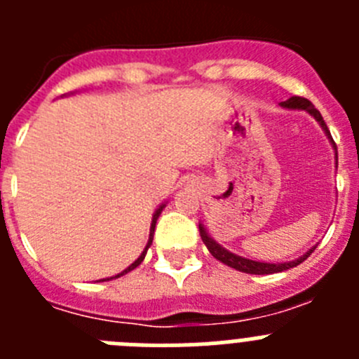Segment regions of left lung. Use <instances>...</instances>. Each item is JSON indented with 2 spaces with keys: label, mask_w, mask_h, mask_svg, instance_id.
<instances>
[{
  "label": "left lung",
  "mask_w": 359,
  "mask_h": 359,
  "mask_svg": "<svg viewBox=\"0 0 359 359\" xmlns=\"http://www.w3.org/2000/svg\"><path fill=\"white\" fill-rule=\"evenodd\" d=\"M280 107H284V109L306 111V113H309V115L320 123L322 131L325 133L327 140L331 142V147H332V151H334L336 167H338V151H336V144L332 142L331 133H329L327 126H325V122H323L322 115H320V111L316 109V107L313 106L309 100H307V98H302V97L287 98L286 102H280ZM199 233H201V239H203V243H205V246L208 248V252H210L212 255L217 259V261H221L223 264L230 266V268L237 269V271H243V273H252V275H269V273H280V271H286V269L294 268V266H298L300 262L306 261L307 257L313 253V250L316 248V246H313V248L307 250L304 255H300L298 259H293V261H286V262L253 261V259H248V257H243V255H237V253L230 252V250H226L224 246H221V244H219L217 241H215L214 237L208 233L207 228H205V224H203V223H199Z\"/></svg>",
  "instance_id": "left-lung-1"
}]
</instances>
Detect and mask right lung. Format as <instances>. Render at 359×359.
Returning <instances> with one entry per match:
<instances>
[{
    "label": "right lung",
    "mask_w": 359,
    "mask_h": 359,
    "mask_svg": "<svg viewBox=\"0 0 359 359\" xmlns=\"http://www.w3.org/2000/svg\"><path fill=\"white\" fill-rule=\"evenodd\" d=\"M73 95V93H72ZM167 207V201H163L160 205V207L156 208V210H154V214H152V221H151V228H149V241H147V244H145V248H144V252L140 253V257H138V259H136L135 262H133V264H129L128 268L123 269V271H120V273H116V275H113V277H107V278H102V282L104 280H111V278H118V277H122V275H126V273H129V271H133V269L135 268H138V266L142 264V261H144L145 259V255H147V250L151 248V244H152V239H154V228H156V221H158V217H160V214L161 212H163V208Z\"/></svg>",
    "instance_id": "obj_1"
}]
</instances>
